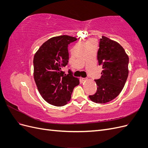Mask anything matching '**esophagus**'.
Returning <instances> with one entry per match:
<instances>
[{
  "mask_svg": "<svg viewBox=\"0 0 148 148\" xmlns=\"http://www.w3.org/2000/svg\"><path fill=\"white\" fill-rule=\"evenodd\" d=\"M81 79L82 80V81H84V80L86 79V78H81Z\"/></svg>",
  "mask_w": 148,
  "mask_h": 148,
  "instance_id": "34e87169",
  "label": "esophagus"
}]
</instances>
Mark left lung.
<instances>
[{
    "instance_id": "obj_1",
    "label": "left lung",
    "mask_w": 148,
    "mask_h": 148,
    "mask_svg": "<svg viewBox=\"0 0 148 148\" xmlns=\"http://www.w3.org/2000/svg\"><path fill=\"white\" fill-rule=\"evenodd\" d=\"M97 60L102 67V75L95 79L96 92L89 97L93 102L104 104L115 99L122 91L128 75L129 58L117 42L102 36Z\"/></svg>"
}]
</instances>
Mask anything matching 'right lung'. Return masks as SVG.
I'll return each instance as SVG.
<instances>
[{"instance_id": "obj_1", "label": "right lung", "mask_w": 148, "mask_h": 148, "mask_svg": "<svg viewBox=\"0 0 148 148\" xmlns=\"http://www.w3.org/2000/svg\"><path fill=\"white\" fill-rule=\"evenodd\" d=\"M77 40L67 35L52 38L44 42L34 55L35 83L43 99L53 106L66 104L74 88L79 83L70 69L67 75L62 71L69 60V44Z\"/></svg>"}]
</instances>
